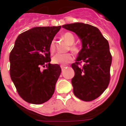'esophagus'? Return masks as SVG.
I'll return each mask as SVG.
<instances>
[{
	"label": "esophagus",
	"instance_id": "obj_1",
	"mask_svg": "<svg viewBox=\"0 0 126 126\" xmlns=\"http://www.w3.org/2000/svg\"><path fill=\"white\" fill-rule=\"evenodd\" d=\"M61 69H62V70L63 71V70L66 67V65H61Z\"/></svg>",
	"mask_w": 126,
	"mask_h": 126
}]
</instances>
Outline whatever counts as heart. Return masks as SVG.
Listing matches in <instances>:
<instances>
[{
    "instance_id": "b5f03b06",
    "label": "heart",
    "mask_w": 126,
    "mask_h": 126,
    "mask_svg": "<svg viewBox=\"0 0 126 126\" xmlns=\"http://www.w3.org/2000/svg\"><path fill=\"white\" fill-rule=\"evenodd\" d=\"M63 38L66 41L67 43L71 45L70 46V49L71 51H73L74 53H78L79 52V47L77 45L73 44L75 41V37L74 34H72L70 32H66L63 34ZM55 40H52L50 43L49 49L51 52H53L55 50ZM73 60V55L71 53H57L52 57V62L54 64H62V65H65V64H68L69 62Z\"/></svg>"
}]
</instances>
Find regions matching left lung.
I'll return each mask as SVG.
<instances>
[{"label":"left lung","mask_w":126,"mask_h":126,"mask_svg":"<svg viewBox=\"0 0 126 126\" xmlns=\"http://www.w3.org/2000/svg\"><path fill=\"white\" fill-rule=\"evenodd\" d=\"M62 28L73 32L82 42V48L71 66L74 76L71 83L75 96L85 102L100 96L109 86L112 55L108 41L93 26L82 23L67 24ZM81 63L83 65L79 66Z\"/></svg>","instance_id":"left-lung-1"}]
</instances>
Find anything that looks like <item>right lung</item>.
Returning a JSON list of instances; mask_svg holds the SVG:
<instances>
[{
  "instance_id": "obj_1",
  "label": "right lung",
  "mask_w": 126,
  "mask_h": 126,
  "mask_svg": "<svg viewBox=\"0 0 126 126\" xmlns=\"http://www.w3.org/2000/svg\"><path fill=\"white\" fill-rule=\"evenodd\" d=\"M61 28L30 29L17 36L10 53L11 78L19 96L28 103H45L54 93L61 68L58 64H50L49 47ZM45 65L47 68L40 70Z\"/></svg>"
}]
</instances>
